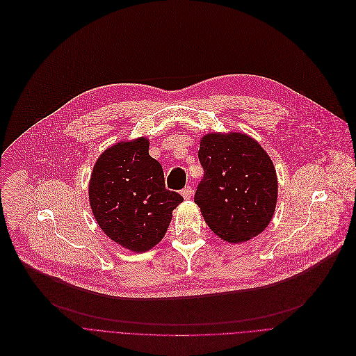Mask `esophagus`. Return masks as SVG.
Listing matches in <instances>:
<instances>
[{"instance_id": "esophagus-1", "label": "esophagus", "mask_w": 356, "mask_h": 356, "mask_svg": "<svg viewBox=\"0 0 356 356\" xmlns=\"http://www.w3.org/2000/svg\"><path fill=\"white\" fill-rule=\"evenodd\" d=\"M181 193H182V196H184L185 199H189V197L192 196V188H191V186H185V188L181 191Z\"/></svg>"}]
</instances>
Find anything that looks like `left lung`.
<instances>
[{"label": "left lung", "mask_w": 356, "mask_h": 356, "mask_svg": "<svg viewBox=\"0 0 356 356\" xmlns=\"http://www.w3.org/2000/svg\"><path fill=\"white\" fill-rule=\"evenodd\" d=\"M203 168L195 203L204 222L229 243L247 241L265 230L276 204L272 160L243 133L207 134L197 153Z\"/></svg>", "instance_id": "obj_1"}]
</instances>
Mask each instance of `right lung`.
I'll list each match as a JSON object with an SVG mask.
<instances>
[{
	"label": "right lung",
	"instance_id": "obj_1",
	"mask_svg": "<svg viewBox=\"0 0 356 356\" xmlns=\"http://www.w3.org/2000/svg\"><path fill=\"white\" fill-rule=\"evenodd\" d=\"M182 200L165 188L163 167L149 154L145 137L104 152L91 175L90 203L97 223L130 251L143 252L160 243Z\"/></svg>",
	"mask_w": 356,
	"mask_h": 356
}]
</instances>
